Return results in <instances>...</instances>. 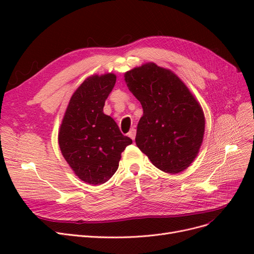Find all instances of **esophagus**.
<instances>
[{"mask_svg":"<svg viewBox=\"0 0 254 254\" xmlns=\"http://www.w3.org/2000/svg\"><path fill=\"white\" fill-rule=\"evenodd\" d=\"M135 134H136V130L134 129V128H132V129H130V131L128 132V136L129 137H131L132 140H134V137H135Z\"/></svg>","mask_w":254,"mask_h":254,"instance_id":"obj_1","label":"esophagus"}]
</instances>
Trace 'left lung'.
I'll use <instances>...</instances> for the list:
<instances>
[{
    "label": "left lung",
    "mask_w": 254,
    "mask_h": 254,
    "mask_svg": "<svg viewBox=\"0 0 254 254\" xmlns=\"http://www.w3.org/2000/svg\"><path fill=\"white\" fill-rule=\"evenodd\" d=\"M125 81L143 107L137 147L161 171L187 170L200 148L205 124L194 95L176 74L152 63L126 72Z\"/></svg>",
    "instance_id": "left-lung-1"
}]
</instances>
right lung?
I'll list each match as a JSON object with an SVG mask.
<instances>
[{"label": "right lung", "instance_id": "1", "mask_svg": "<svg viewBox=\"0 0 254 254\" xmlns=\"http://www.w3.org/2000/svg\"><path fill=\"white\" fill-rule=\"evenodd\" d=\"M117 76L93 75L74 92L61 123L58 142L63 156L82 181L98 186L118 171L121 153L132 143L103 110Z\"/></svg>", "mask_w": 254, "mask_h": 254}]
</instances>
